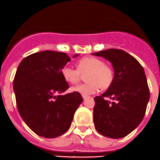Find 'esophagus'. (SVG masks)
I'll list each match as a JSON object with an SVG mask.
<instances>
[{"instance_id": "34e87169", "label": "esophagus", "mask_w": 160, "mask_h": 160, "mask_svg": "<svg viewBox=\"0 0 160 160\" xmlns=\"http://www.w3.org/2000/svg\"><path fill=\"white\" fill-rule=\"evenodd\" d=\"M82 98H83V99H84V100H86V99H87V98H88V97H87V96L82 95Z\"/></svg>"}]
</instances>
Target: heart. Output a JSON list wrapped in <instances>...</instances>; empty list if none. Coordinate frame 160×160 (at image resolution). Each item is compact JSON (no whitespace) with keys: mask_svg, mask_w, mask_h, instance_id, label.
<instances>
[{"mask_svg":"<svg viewBox=\"0 0 160 160\" xmlns=\"http://www.w3.org/2000/svg\"><path fill=\"white\" fill-rule=\"evenodd\" d=\"M77 70L65 66L61 70L63 78L70 84H75L81 79V73H86L88 82L70 88L71 92H77L85 96L95 94L100 87L103 90L110 87L114 80V71L104 64L102 60L94 57H85L76 63Z\"/></svg>","mask_w":160,"mask_h":160,"instance_id":"obj_1","label":"heart"}]
</instances>
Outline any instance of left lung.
<instances>
[{"label":"left lung","instance_id":"left-lung-1","mask_svg":"<svg viewBox=\"0 0 160 160\" xmlns=\"http://www.w3.org/2000/svg\"><path fill=\"white\" fill-rule=\"evenodd\" d=\"M93 54L110 61L114 71L112 84L94 98V127L103 136L123 138L139 125L146 112L150 91L145 72L135 58L122 49H109Z\"/></svg>","mask_w":160,"mask_h":160}]
</instances>
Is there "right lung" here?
I'll return each mask as SVG.
<instances>
[{"instance_id":"right-lung-1","label":"right lung","mask_w":160,"mask_h":160,"mask_svg":"<svg viewBox=\"0 0 160 160\" xmlns=\"http://www.w3.org/2000/svg\"><path fill=\"white\" fill-rule=\"evenodd\" d=\"M69 62L66 53L45 50L25 58L18 66L13 80L17 107L39 136L56 138L66 132L83 101L77 92L60 95L69 88L61 73Z\"/></svg>"}]
</instances>
